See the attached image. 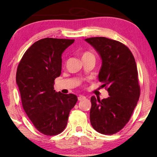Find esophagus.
I'll use <instances>...</instances> for the list:
<instances>
[{
  "instance_id": "1",
  "label": "esophagus",
  "mask_w": 157,
  "mask_h": 157,
  "mask_svg": "<svg viewBox=\"0 0 157 157\" xmlns=\"http://www.w3.org/2000/svg\"><path fill=\"white\" fill-rule=\"evenodd\" d=\"M86 96H83V95H80V96H78V101L84 100V99H86Z\"/></svg>"
}]
</instances>
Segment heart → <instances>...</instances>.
<instances>
[{"mask_svg":"<svg viewBox=\"0 0 157 157\" xmlns=\"http://www.w3.org/2000/svg\"><path fill=\"white\" fill-rule=\"evenodd\" d=\"M89 56H93V55H92L91 53L89 52H83L82 53V59H84V58Z\"/></svg>","mask_w":157,"mask_h":157,"instance_id":"obj_1","label":"heart"}]
</instances>
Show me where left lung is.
I'll use <instances>...</instances> for the list:
<instances>
[{"label":"left lung","mask_w":157,"mask_h":157,"mask_svg":"<svg viewBox=\"0 0 157 157\" xmlns=\"http://www.w3.org/2000/svg\"><path fill=\"white\" fill-rule=\"evenodd\" d=\"M85 40L101 56L98 81L109 95L102 100L91 98L90 121L100 134H114L129 121L140 96L136 61L132 51L121 42L106 37Z\"/></svg>","instance_id":"left-lung-1"}]
</instances>
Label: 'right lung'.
<instances>
[{
  "label": "right lung",
  "mask_w": 157,
  "mask_h": 157,
  "mask_svg": "<svg viewBox=\"0 0 157 157\" xmlns=\"http://www.w3.org/2000/svg\"><path fill=\"white\" fill-rule=\"evenodd\" d=\"M74 39L46 38L28 48L19 62L16 83L25 113L46 136L61 133L78 98L56 92L54 80L61 73V55Z\"/></svg>",
  "instance_id": "right-lung-1"
}]
</instances>
